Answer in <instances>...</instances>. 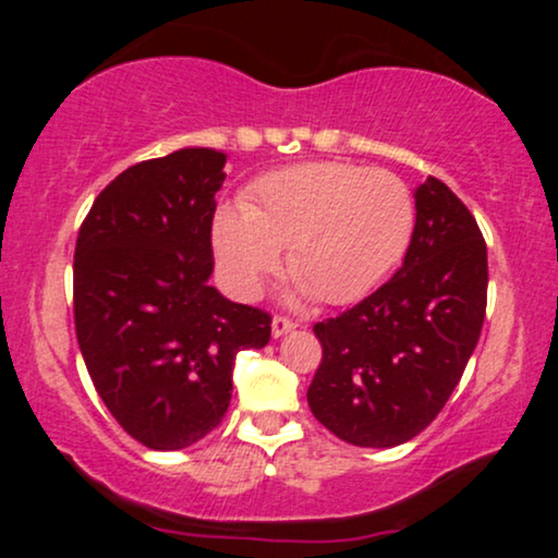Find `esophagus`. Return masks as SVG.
Segmentation results:
<instances>
[{
	"instance_id": "esophagus-1",
	"label": "esophagus",
	"mask_w": 558,
	"mask_h": 558,
	"mask_svg": "<svg viewBox=\"0 0 558 558\" xmlns=\"http://www.w3.org/2000/svg\"><path fill=\"white\" fill-rule=\"evenodd\" d=\"M296 328V323L288 317H272V338H283L286 332H291Z\"/></svg>"
}]
</instances>
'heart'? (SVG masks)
Instances as JSON below:
<instances>
[{
	"label": "heart",
	"instance_id": "heart-1",
	"mask_svg": "<svg viewBox=\"0 0 558 558\" xmlns=\"http://www.w3.org/2000/svg\"><path fill=\"white\" fill-rule=\"evenodd\" d=\"M414 233V198L388 170L301 162L252 185L243 207L213 220L217 265L230 291L254 299L278 270L280 248L299 299L343 306L367 296L399 265Z\"/></svg>",
	"mask_w": 558,
	"mask_h": 558
}]
</instances>
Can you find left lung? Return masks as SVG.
Wrapping results in <instances>:
<instances>
[{
	"instance_id": "left-lung-1",
	"label": "left lung",
	"mask_w": 558,
	"mask_h": 558,
	"mask_svg": "<svg viewBox=\"0 0 558 558\" xmlns=\"http://www.w3.org/2000/svg\"><path fill=\"white\" fill-rule=\"evenodd\" d=\"M414 233L386 286L315 325L323 364L312 414L351 446L393 448L438 417L475 351L488 252L475 217L438 178L414 189Z\"/></svg>"
}]
</instances>
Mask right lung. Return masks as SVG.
I'll return each instance as SVG.
<instances>
[{"mask_svg":"<svg viewBox=\"0 0 558 558\" xmlns=\"http://www.w3.org/2000/svg\"><path fill=\"white\" fill-rule=\"evenodd\" d=\"M226 162V151L185 146L133 165L96 196L75 241L83 362L112 417L155 451L213 433L235 354L270 341V315L209 286Z\"/></svg>","mask_w":558,"mask_h":558,"instance_id":"add662e5","label":"right lung"}]
</instances>
